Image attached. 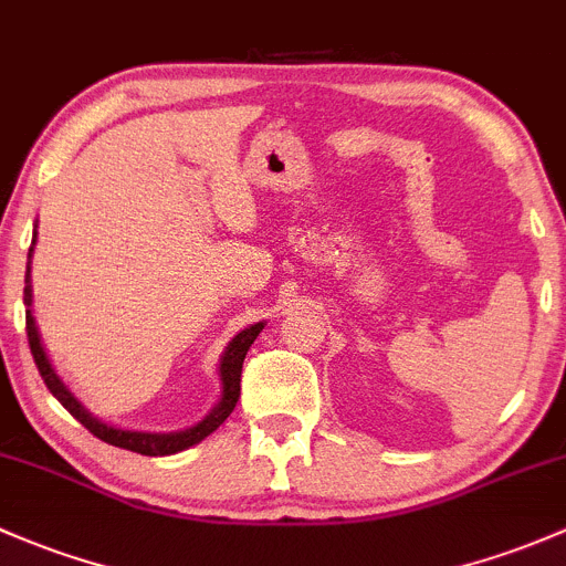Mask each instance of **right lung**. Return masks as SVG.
Listing matches in <instances>:
<instances>
[{
    "mask_svg": "<svg viewBox=\"0 0 566 566\" xmlns=\"http://www.w3.org/2000/svg\"><path fill=\"white\" fill-rule=\"evenodd\" d=\"M23 303H27V338H29V349H32L34 355V363H38V371L40 377H43V382L48 385V390L53 392V396L62 401V407L67 409L70 415H73L75 420L83 428H88V431L94 433L97 439H103V442L113 444V448H124V450H133V453H140V455H174V453H181V450L192 448V444L203 442L208 433L217 431L219 426L228 420V415L233 412L235 403H238V396H241V368H243V358H247L249 347H252V342L258 338V333L263 331V323L252 325V328L241 331L233 342L228 344V349H224L222 355V366H219V374H222V398H219V403L213 407V412L208 415L203 423L187 428V431H178V433H140V431H122V428H113V426H105L99 423L97 418H92V415L86 412V409L81 407L78 398L73 396V392L67 390V385L62 382V379L56 377V371L51 368V360H48L43 344H40V336H38V325H34V317L32 312H29V306H32V290H29V271H27V287H23Z\"/></svg>",
    "mask_w": 566,
    "mask_h": 566,
    "instance_id": "1",
    "label": "right lung"
}]
</instances>
